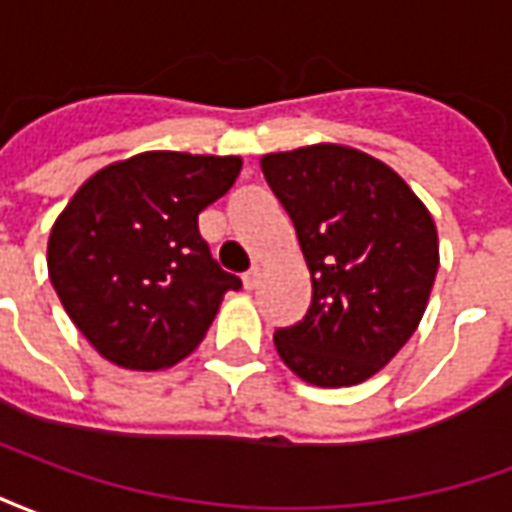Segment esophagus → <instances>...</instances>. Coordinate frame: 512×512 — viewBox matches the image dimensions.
<instances>
[{
	"label": "esophagus",
	"mask_w": 512,
	"mask_h": 512,
	"mask_svg": "<svg viewBox=\"0 0 512 512\" xmlns=\"http://www.w3.org/2000/svg\"><path fill=\"white\" fill-rule=\"evenodd\" d=\"M257 285H260V268L252 266L249 271L244 274V288L246 290H255Z\"/></svg>",
	"instance_id": "esophagus-1"
}]
</instances>
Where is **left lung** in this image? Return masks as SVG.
<instances>
[{
	"label": "left lung",
	"instance_id": "8db88e82",
	"mask_svg": "<svg viewBox=\"0 0 512 512\" xmlns=\"http://www.w3.org/2000/svg\"><path fill=\"white\" fill-rule=\"evenodd\" d=\"M260 169L312 282L307 315L274 332L279 359L312 386L362 384L425 315L439 271L433 216L395 169L356 147L266 153Z\"/></svg>",
	"mask_w": 512,
	"mask_h": 512
}]
</instances>
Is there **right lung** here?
Returning <instances> with one entry per match:
<instances>
[{"label":"right lung","instance_id":"right-lung-1","mask_svg":"<svg viewBox=\"0 0 512 512\" xmlns=\"http://www.w3.org/2000/svg\"><path fill=\"white\" fill-rule=\"evenodd\" d=\"M238 156L147 150L98 169L49 235V279L76 329L126 370H164L200 345L241 288L197 230L230 191Z\"/></svg>","mask_w":512,"mask_h":512}]
</instances>
